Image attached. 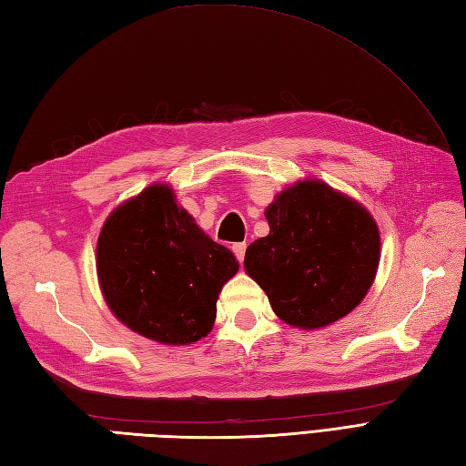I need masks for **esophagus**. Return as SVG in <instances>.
Wrapping results in <instances>:
<instances>
[{
	"instance_id": "34e87169",
	"label": "esophagus",
	"mask_w": 466,
	"mask_h": 466,
	"mask_svg": "<svg viewBox=\"0 0 466 466\" xmlns=\"http://www.w3.org/2000/svg\"><path fill=\"white\" fill-rule=\"evenodd\" d=\"M232 250L236 254V258H238V262H244V254H246V242H238L232 246Z\"/></svg>"
}]
</instances>
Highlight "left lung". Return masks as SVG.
Listing matches in <instances>:
<instances>
[{"instance_id": "8db88e82", "label": "left lung", "mask_w": 466, "mask_h": 466, "mask_svg": "<svg viewBox=\"0 0 466 466\" xmlns=\"http://www.w3.org/2000/svg\"><path fill=\"white\" fill-rule=\"evenodd\" d=\"M266 220L270 234L246 248L244 270L280 320L322 329L362 302L380 260L379 226L364 206L302 180L274 198Z\"/></svg>"}]
</instances>
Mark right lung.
I'll use <instances>...</instances> for the list:
<instances>
[{"label": "right lung", "mask_w": 466, "mask_h": 466, "mask_svg": "<svg viewBox=\"0 0 466 466\" xmlns=\"http://www.w3.org/2000/svg\"><path fill=\"white\" fill-rule=\"evenodd\" d=\"M96 268L117 320L150 340L182 346L212 330L218 294L238 262L176 204L170 186L152 184L107 216Z\"/></svg>", "instance_id": "obj_1"}]
</instances>
